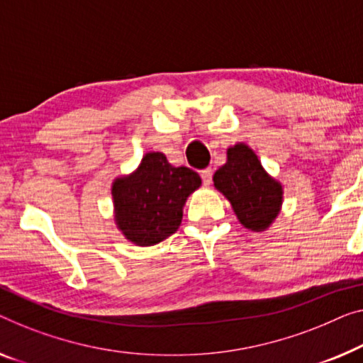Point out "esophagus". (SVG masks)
<instances>
[{
  "label": "esophagus",
  "mask_w": 363,
  "mask_h": 363,
  "mask_svg": "<svg viewBox=\"0 0 363 363\" xmlns=\"http://www.w3.org/2000/svg\"><path fill=\"white\" fill-rule=\"evenodd\" d=\"M200 176H202V182L205 186H210L212 184V176H213V169L212 167H207V169L200 171Z\"/></svg>",
  "instance_id": "34e87169"
}]
</instances>
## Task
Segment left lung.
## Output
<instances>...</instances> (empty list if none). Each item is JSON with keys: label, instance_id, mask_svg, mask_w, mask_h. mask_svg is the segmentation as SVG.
<instances>
[{"label": "left lung", "instance_id": "8db88e82", "mask_svg": "<svg viewBox=\"0 0 363 363\" xmlns=\"http://www.w3.org/2000/svg\"><path fill=\"white\" fill-rule=\"evenodd\" d=\"M215 187L233 205L246 228L262 231L272 223L282 203V186L264 171L261 161L246 145L228 150V161L213 174Z\"/></svg>", "mask_w": 363, "mask_h": 363}]
</instances>
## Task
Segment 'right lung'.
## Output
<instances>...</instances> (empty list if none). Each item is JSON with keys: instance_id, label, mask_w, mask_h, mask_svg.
Returning a JSON list of instances; mask_svg holds the SVG:
<instances>
[{"instance_id": "1", "label": "right lung", "mask_w": 363, "mask_h": 363, "mask_svg": "<svg viewBox=\"0 0 363 363\" xmlns=\"http://www.w3.org/2000/svg\"><path fill=\"white\" fill-rule=\"evenodd\" d=\"M200 184L196 171L171 166L163 153H147L132 176L112 186L118 228L135 245H158L179 228L184 203Z\"/></svg>"}]
</instances>
